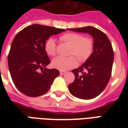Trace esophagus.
<instances>
[{
  "mask_svg": "<svg viewBox=\"0 0 128 128\" xmlns=\"http://www.w3.org/2000/svg\"><path fill=\"white\" fill-rule=\"evenodd\" d=\"M60 75H64V74L66 73V72H65V71H60Z\"/></svg>",
  "mask_w": 128,
  "mask_h": 128,
  "instance_id": "1",
  "label": "esophagus"
}]
</instances>
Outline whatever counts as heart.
<instances>
[{"instance_id":"b5f03b06","label":"heart","mask_w":128,"mask_h":128,"mask_svg":"<svg viewBox=\"0 0 128 128\" xmlns=\"http://www.w3.org/2000/svg\"><path fill=\"white\" fill-rule=\"evenodd\" d=\"M60 39L70 46L68 50L69 57H58L53 59L52 66L60 70H66L77 65L76 56L80 62L86 61L91 56L93 50V42L91 38L83 37L77 33H67L62 35ZM56 40L50 38L45 43L44 49L48 56H54L56 54Z\"/></svg>"}]
</instances>
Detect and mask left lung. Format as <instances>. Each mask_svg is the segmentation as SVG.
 Masks as SVG:
<instances>
[{
  "label": "left lung",
  "instance_id": "obj_1",
  "mask_svg": "<svg viewBox=\"0 0 128 128\" xmlns=\"http://www.w3.org/2000/svg\"><path fill=\"white\" fill-rule=\"evenodd\" d=\"M68 30L89 34L93 38V52L81 66L72 70L75 80L68 85L70 92L75 97L93 99L104 91L110 80L114 60L112 46L107 36L93 26Z\"/></svg>",
  "mask_w": 128,
  "mask_h": 128
}]
</instances>
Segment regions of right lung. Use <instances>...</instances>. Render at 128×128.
I'll return each mask as SVG.
<instances>
[{
  "mask_svg": "<svg viewBox=\"0 0 128 128\" xmlns=\"http://www.w3.org/2000/svg\"><path fill=\"white\" fill-rule=\"evenodd\" d=\"M64 32L65 29L32 24L16 36L7 60L13 82L22 93L32 97L41 96L60 75L58 70L46 68L50 62L44 46L49 37Z\"/></svg>",
  "mask_w": 128,
  "mask_h": 128,
  "instance_id": "add662e5",
  "label": "right lung"
}]
</instances>
